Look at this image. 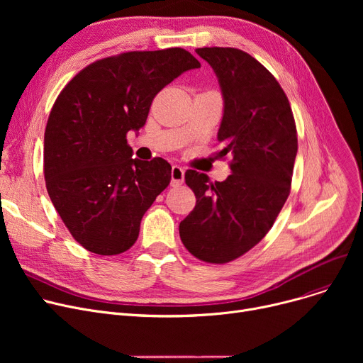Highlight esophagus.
I'll return each instance as SVG.
<instances>
[{
	"instance_id": "esophagus-1",
	"label": "esophagus",
	"mask_w": 363,
	"mask_h": 363,
	"mask_svg": "<svg viewBox=\"0 0 363 363\" xmlns=\"http://www.w3.org/2000/svg\"><path fill=\"white\" fill-rule=\"evenodd\" d=\"M184 174H185L184 167H181V166H178V164L172 166V170H170V178H172V181H170V184L174 185V186L181 185V184L184 182Z\"/></svg>"
}]
</instances>
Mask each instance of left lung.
Listing matches in <instances>:
<instances>
[{"label": "left lung", "instance_id": "left-lung-1", "mask_svg": "<svg viewBox=\"0 0 363 363\" xmlns=\"http://www.w3.org/2000/svg\"><path fill=\"white\" fill-rule=\"evenodd\" d=\"M213 69L223 99L219 156L231 155V175L211 184L185 172L196 207L181 223L186 250L207 263L231 262L268 234L290 194L297 130L287 95L272 73L237 48H197Z\"/></svg>", "mask_w": 363, "mask_h": 363}]
</instances>
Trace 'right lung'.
Segmentation results:
<instances>
[{
	"instance_id": "1",
	"label": "right lung",
	"mask_w": 363,
	"mask_h": 363,
	"mask_svg": "<svg viewBox=\"0 0 363 363\" xmlns=\"http://www.w3.org/2000/svg\"><path fill=\"white\" fill-rule=\"evenodd\" d=\"M199 67L182 48L123 52L82 69L57 97L44 135L45 185L88 252L121 255L137 241L172 167L162 157L133 159L126 133L145 125L159 91Z\"/></svg>"
}]
</instances>
